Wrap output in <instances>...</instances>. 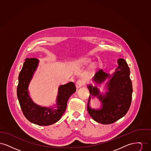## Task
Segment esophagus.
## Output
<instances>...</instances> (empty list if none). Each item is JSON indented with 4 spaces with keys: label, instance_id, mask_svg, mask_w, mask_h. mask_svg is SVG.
<instances>
[{
    "label": "esophagus",
    "instance_id": "obj_1",
    "mask_svg": "<svg viewBox=\"0 0 151 151\" xmlns=\"http://www.w3.org/2000/svg\"><path fill=\"white\" fill-rule=\"evenodd\" d=\"M85 83L84 80L83 79H79L77 80L76 83V86L77 88H80V86H83Z\"/></svg>",
    "mask_w": 151,
    "mask_h": 151
}]
</instances>
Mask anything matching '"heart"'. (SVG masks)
<instances>
[{
    "label": "heart",
    "instance_id": "obj_1",
    "mask_svg": "<svg viewBox=\"0 0 151 151\" xmlns=\"http://www.w3.org/2000/svg\"><path fill=\"white\" fill-rule=\"evenodd\" d=\"M86 62H88V61H86V60H80V61H78V62H77V63H78V65H81V64L85 63H86Z\"/></svg>",
    "mask_w": 151,
    "mask_h": 151
}]
</instances>
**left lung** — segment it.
Listing matches in <instances>:
<instances>
[{
  "mask_svg": "<svg viewBox=\"0 0 151 151\" xmlns=\"http://www.w3.org/2000/svg\"><path fill=\"white\" fill-rule=\"evenodd\" d=\"M118 63V67L107 84L109 92L106 95L100 94L96 87L91 85L88 86L91 95L97 96L102 104L100 110L92 109L89 106L91 98L89 96L88 112L95 121L104 124H111L126 115L131 103L132 86L129 78V67L124 59H119ZM110 76L102 70H100L96 73L93 80L100 84Z\"/></svg>",
  "mask_w": 151,
  "mask_h": 151,
  "instance_id": "obj_1",
  "label": "left lung"
}]
</instances>
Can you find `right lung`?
I'll return each mask as SVG.
<instances>
[{
  "label": "right lung",
  "mask_w": 151,
  "mask_h": 151,
  "mask_svg": "<svg viewBox=\"0 0 151 151\" xmlns=\"http://www.w3.org/2000/svg\"><path fill=\"white\" fill-rule=\"evenodd\" d=\"M38 60L35 58H27L19 76L17 88V98L23 114L30 122L40 126H48L58 121L64 114L68 100L76 91L73 82L59 87L57 110L41 107L35 104L28 95V86L38 65Z\"/></svg>",
  "instance_id": "add662e5"
}]
</instances>
